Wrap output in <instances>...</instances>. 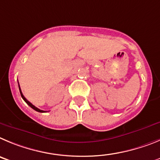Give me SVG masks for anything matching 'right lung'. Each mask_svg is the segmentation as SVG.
Listing matches in <instances>:
<instances>
[{
  "label": "right lung",
  "instance_id": "right-lung-1",
  "mask_svg": "<svg viewBox=\"0 0 160 160\" xmlns=\"http://www.w3.org/2000/svg\"><path fill=\"white\" fill-rule=\"evenodd\" d=\"M18 85H19V83H18ZM19 90H20V92H21V97H22V99H23V100H24V101L26 102V103H27V104H28V105H29V106H30V107L32 108V109H34V110H35V111H37V112H44V111H43V110H41V109H39V108H37V107H35V106H34V105L32 104V103H30V102L28 101V100H27L26 98L24 97V95L22 94V92H21V88H20V85H19Z\"/></svg>",
  "mask_w": 160,
  "mask_h": 160
}]
</instances>
